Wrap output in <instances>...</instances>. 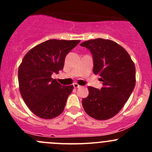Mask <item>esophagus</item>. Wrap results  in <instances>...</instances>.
Returning <instances> with one entry per match:
<instances>
[{"label": "esophagus", "mask_w": 152, "mask_h": 152, "mask_svg": "<svg viewBox=\"0 0 152 152\" xmlns=\"http://www.w3.org/2000/svg\"><path fill=\"white\" fill-rule=\"evenodd\" d=\"M73 87H74V88H79V87H80V85H78L77 83H74L73 84Z\"/></svg>", "instance_id": "34e87169"}]
</instances>
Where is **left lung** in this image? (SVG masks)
<instances>
[{"mask_svg":"<svg viewBox=\"0 0 152 152\" xmlns=\"http://www.w3.org/2000/svg\"><path fill=\"white\" fill-rule=\"evenodd\" d=\"M81 46L93 56V73L101 76V90L88 87L89 95L82 99L87 115L96 120H107L119 113L135 86V66L123 47L113 40L95 39Z\"/></svg>","mask_w":152,"mask_h":152,"instance_id":"obj_1","label":"left lung"}]
</instances>
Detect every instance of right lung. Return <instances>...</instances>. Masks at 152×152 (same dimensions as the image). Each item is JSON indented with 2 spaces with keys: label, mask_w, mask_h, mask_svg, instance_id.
<instances>
[{
  "label": "right lung",
  "mask_w": 152,
  "mask_h": 152,
  "mask_svg": "<svg viewBox=\"0 0 152 152\" xmlns=\"http://www.w3.org/2000/svg\"><path fill=\"white\" fill-rule=\"evenodd\" d=\"M80 40L49 39L31 49L18 69L21 96L38 117L51 119L63 112L73 85L63 86L51 78L64 67L65 56Z\"/></svg>",
  "instance_id": "add662e5"
}]
</instances>
